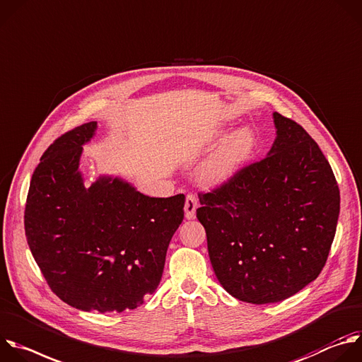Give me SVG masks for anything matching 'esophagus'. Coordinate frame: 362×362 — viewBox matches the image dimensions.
<instances>
[{
	"label": "esophagus",
	"mask_w": 362,
	"mask_h": 362,
	"mask_svg": "<svg viewBox=\"0 0 362 362\" xmlns=\"http://www.w3.org/2000/svg\"><path fill=\"white\" fill-rule=\"evenodd\" d=\"M198 205H199L198 204V198L195 195H192V194H188L187 198H185V206H184L185 216H187L188 220L195 218V212H197Z\"/></svg>",
	"instance_id": "1"
}]
</instances>
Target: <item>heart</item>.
Wrapping results in <instances>:
<instances>
[{"label": "heart", "instance_id": "b5f03b06", "mask_svg": "<svg viewBox=\"0 0 362 362\" xmlns=\"http://www.w3.org/2000/svg\"><path fill=\"white\" fill-rule=\"evenodd\" d=\"M257 135L251 128L234 132L215 154L206 160L201 175L206 182H220L233 177L254 154Z\"/></svg>", "mask_w": 362, "mask_h": 362}]
</instances>
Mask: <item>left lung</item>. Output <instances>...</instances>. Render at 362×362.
<instances>
[{
	"instance_id": "obj_1",
	"label": "left lung",
	"mask_w": 362,
	"mask_h": 362,
	"mask_svg": "<svg viewBox=\"0 0 362 362\" xmlns=\"http://www.w3.org/2000/svg\"><path fill=\"white\" fill-rule=\"evenodd\" d=\"M274 122L267 157L198 192L214 272L251 304L290 298L321 274L339 215V188L318 144L279 112Z\"/></svg>"
}]
</instances>
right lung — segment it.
Masks as SVG:
<instances>
[{
  "label": "right lung",
  "instance_id": "obj_1",
  "mask_svg": "<svg viewBox=\"0 0 362 362\" xmlns=\"http://www.w3.org/2000/svg\"><path fill=\"white\" fill-rule=\"evenodd\" d=\"M87 122L58 136L37 165L24 212L25 237L51 291L83 311L134 310L161 281L168 244L184 220L185 195L147 197L78 173Z\"/></svg>",
  "mask_w": 362,
  "mask_h": 362
}]
</instances>
